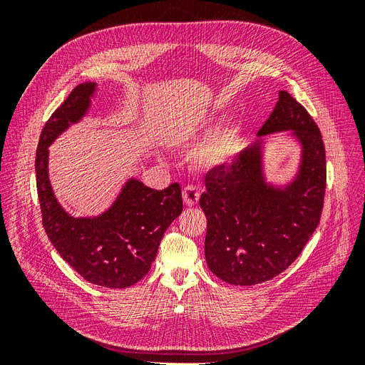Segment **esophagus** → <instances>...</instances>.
<instances>
[{"instance_id": "obj_1", "label": "esophagus", "mask_w": 365, "mask_h": 365, "mask_svg": "<svg viewBox=\"0 0 365 365\" xmlns=\"http://www.w3.org/2000/svg\"><path fill=\"white\" fill-rule=\"evenodd\" d=\"M182 200L185 205L193 207L200 201V192H197L193 185H187L182 190Z\"/></svg>"}]
</instances>
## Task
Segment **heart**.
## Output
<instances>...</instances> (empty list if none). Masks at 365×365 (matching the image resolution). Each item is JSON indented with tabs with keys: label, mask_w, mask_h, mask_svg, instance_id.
Wrapping results in <instances>:
<instances>
[{
	"label": "heart",
	"mask_w": 365,
	"mask_h": 365,
	"mask_svg": "<svg viewBox=\"0 0 365 365\" xmlns=\"http://www.w3.org/2000/svg\"><path fill=\"white\" fill-rule=\"evenodd\" d=\"M215 129V125L212 121H205L204 125L193 128L189 130V134L185 135L184 141L190 143V145H196L205 137L212 134ZM237 149V132L235 129H222L216 132L213 137H210L204 145L196 150L193 163L200 169L204 170H212L219 169L227 165L231 160H233L235 153Z\"/></svg>",
	"instance_id": "1"
}]
</instances>
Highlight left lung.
<instances>
[{
    "label": "left lung",
    "instance_id": "1",
    "mask_svg": "<svg viewBox=\"0 0 365 365\" xmlns=\"http://www.w3.org/2000/svg\"><path fill=\"white\" fill-rule=\"evenodd\" d=\"M288 131L301 146V163L286 185L266 181L262 136ZM254 145L230 165L205 175L200 205L207 216L205 260L216 277L252 286L283 272L300 256L322 217L326 150L312 117L286 91L259 129Z\"/></svg>",
    "mask_w": 365,
    "mask_h": 365
}]
</instances>
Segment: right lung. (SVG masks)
Instances as JSON below:
<instances>
[{
	"label": "right lung",
	"instance_id": "obj_1",
	"mask_svg": "<svg viewBox=\"0 0 365 365\" xmlns=\"http://www.w3.org/2000/svg\"><path fill=\"white\" fill-rule=\"evenodd\" d=\"M97 83L77 85L51 114L36 150V187L46 233L74 271L94 284L121 289L149 272L165 230L182 212L181 187L153 190L129 178L103 213L73 217L54 196L48 178V148L62 132L88 114Z\"/></svg>",
	"mask_w": 365,
	"mask_h": 365
}]
</instances>
